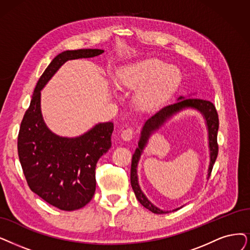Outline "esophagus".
<instances>
[{
  "instance_id": "1",
  "label": "esophagus",
  "mask_w": 250,
  "mask_h": 250,
  "mask_svg": "<svg viewBox=\"0 0 250 250\" xmlns=\"http://www.w3.org/2000/svg\"><path fill=\"white\" fill-rule=\"evenodd\" d=\"M121 137L123 141H130V139H132L133 137V130L131 128H126L124 129V130L121 132Z\"/></svg>"
}]
</instances>
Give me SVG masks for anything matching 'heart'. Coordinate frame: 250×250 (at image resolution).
Wrapping results in <instances>:
<instances>
[{"instance_id":"obj_1","label":"heart","mask_w":250,"mask_h":250,"mask_svg":"<svg viewBox=\"0 0 250 250\" xmlns=\"http://www.w3.org/2000/svg\"><path fill=\"white\" fill-rule=\"evenodd\" d=\"M181 71L159 58H147L128 64L118 73L120 86L129 91H141L137 103L152 108L163 103L181 82Z\"/></svg>"}]
</instances>
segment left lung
<instances>
[{"mask_svg": "<svg viewBox=\"0 0 250 250\" xmlns=\"http://www.w3.org/2000/svg\"><path fill=\"white\" fill-rule=\"evenodd\" d=\"M186 107H193L198 109L199 112H201L206 120V124L208 127V137H209V149H210V163H209L208 168V177L210 176L213 165L215 163V160L218 154V145H217V130H218V115L216 112V108L214 104L208 101H204V99L199 98H184L179 97L178 102L169 104L160 109L155 115H153L151 118L147 119L142 130V136L139 139L138 147L135 149V153L132 156L131 161V171H130V181H131V187L134 191V194L144 207L148 209L149 211H152L156 214L166 213L168 211L160 210V209L156 206H154L151 202L147 200V198L144 195L142 192L141 188H139L138 181H137V163L138 160L141 158L143 149L147 142V138L154 130L158 129L161 126L166 120L174 115L175 113L182 111L183 108ZM177 210V209H175Z\"/></svg>", "mask_w": 250, "mask_h": 250, "instance_id": "1", "label": "left lung"}]
</instances>
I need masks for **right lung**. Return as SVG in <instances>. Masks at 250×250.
<instances>
[{"mask_svg":"<svg viewBox=\"0 0 250 250\" xmlns=\"http://www.w3.org/2000/svg\"><path fill=\"white\" fill-rule=\"evenodd\" d=\"M103 52L102 49L67 50L54 57L39 79L19 128L18 157L29 188L50 205L65 211L82 208L93 198L96 163L112 146L114 124H97L76 138L57 136L43 121L41 89L65 62Z\"/></svg>","mask_w":250,"mask_h":250,"instance_id":"right-lung-1","label":"right lung"}]
</instances>
